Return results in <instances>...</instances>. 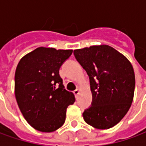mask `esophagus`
I'll return each instance as SVG.
<instances>
[{
    "mask_svg": "<svg viewBox=\"0 0 146 146\" xmlns=\"http://www.w3.org/2000/svg\"><path fill=\"white\" fill-rule=\"evenodd\" d=\"M79 92H80V90L79 89H76L74 92H73V94L75 95V96H76V98L77 97V95H79Z\"/></svg>",
    "mask_w": 146,
    "mask_h": 146,
    "instance_id": "1",
    "label": "esophagus"
}]
</instances>
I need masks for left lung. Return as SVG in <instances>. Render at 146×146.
<instances>
[{"label": "left lung", "mask_w": 146, "mask_h": 146, "mask_svg": "<svg viewBox=\"0 0 146 146\" xmlns=\"http://www.w3.org/2000/svg\"><path fill=\"white\" fill-rule=\"evenodd\" d=\"M89 76L92 106L83 113L88 124L109 129L123 118L131 106L135 77L131 63L109 45H95L73 51Z\"/></svg>", "instance_id": "left-lung-1"}]
</instances>
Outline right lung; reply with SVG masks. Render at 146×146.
<instances>
[{
	"instance_id": "right-lung-1",
	"label": "right lung",
	"mask_w": 146,
	"mask_h": 146,
	"mask_svg": "<svg viewBox=\"0 0 146 146\" xmlns=\"http://www.w3.org/2000/svg\"><path fill=\"white\" fill-rule=\"evenodd\" d=\"M73 50L40 47L26 54L15 74V95L21 113L31 127L52 132L63 125L67 107L74 103L65 89L59 69Z\"/></svg>"
}]
</instances>
